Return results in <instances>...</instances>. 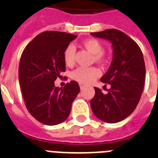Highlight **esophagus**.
<instances>
[{
	"label": "esophagus",
	"instance_id": "1",
	"mask_svg": "<svg viewBox=\"0 0 158 158\" xmlns=\"http://www.w3.org/2000/svg\"><path fill=\"white\" fill-rule=\"evenodd\" d=\"M79 87H80V89H83L85 87V84H83V83H79Z\"/></svg>",
	"mask_w": 158,
	"mask_h": 158
}]
</instances>
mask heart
I'll use <instances>...</instances> for the list:
<instances>
[{
  "label": "heart",
  "mask_w": 158,
  "mask_h": 158,
  "mask_svg": "<svg viewBox=\"0 0 158 158\" xmlns=\"http://www.w3.org/2000/svg\"><path fill=\"white\" fill-rule=\"evenodd\" d=\"M82 45L85 47L90 53L94 54V59L96 62L104 61V53H103V46L100 42L96 39L90 38L83 41ZM75 48L72 45H70L65 50L63 54V59L65 63L67 66H72L75 63ZM100 75V71L95 67H80L77 68L72 73V78L76 81L82 83H89L95 80Z\"/></svg>",
  "instance_id": "1"
}]
</instances>
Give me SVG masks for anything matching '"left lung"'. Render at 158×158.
<instances>
[{"label": "left lung", "mask_w": 158, "mask_h": 158, "mask_svg": "<svg viewBox=\"0 0 158 158\" xmlns=\"http://www.w3.org/2000/svg\"><path fill=\"white\" fill-rule=\"evenodd\" d=\"M92 36L109 41L112 46V61L100 79L110 84L108 93L98 87L91 99L94 115L107 123H117L128 117L138 104L145 78V66L138 45L123 32L109 29L91 33Z\"/></svg>", "instance_id": "8db88e82"}]
</instances>
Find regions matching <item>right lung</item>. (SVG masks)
<instances>
[{
  "mask_svg": "<svg viewBox=\"0 0 158 158\" xmlns=\"http://www.w3.org/2000/svg\"><path fill=\"white\" fill-rule=\"evenodd\" d=\"M76 38L64 32H43L22 52L18 78L24 100L31 116L46 125H56L67 120L80 91L75 81L64 87L54 86L66 69L65 50Z\"/></svg>",
  "mask_w": 158,
  "mask_h": 158,
  "instance_id": "obj_1",
  "label": "right lung"
}]
</instances>
